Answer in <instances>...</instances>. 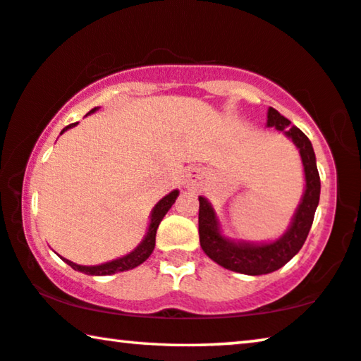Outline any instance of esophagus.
<instances>
[{
	"instance_id": "1",
	"label": "esophagus",
	"mask_w": 361,
	"mask_h": 361,
	"mask_svg": "<svg viewBox=\"0 0 361 361\" xmlns=\"http://www.w3.org/2000/svg\"><path fill=\"white\" fill-rule=\"evenodd\" d=\"M199 183H201V171L196 169L188 170L185 175V180H183V185L190 188V190H195V188L199 186Z\"/></svg>"
}]
</instances>
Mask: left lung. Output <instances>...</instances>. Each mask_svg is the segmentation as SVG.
Returning <instances> with one entry per match:
<instances>
[{
	"instance_id": "1",
	"label": "left lung",
	"mask_w": 361,
	"mask_h": 361,
	"mask_svg": "<svg viewBox=\"0 0 361 361\" xmlns=\"http://www.w3.org/2000/svg\"><path fill=\"white\" fill-rule=\"evenodd\" d=\"M266 126L276 128L277 131H282L288 139H292L300 152L305 171L303 196L285 233L277 240L266 243L228 238L222 233L212 204L204 196H199V241L202 251L219 266L246 276H262L277 271L297 255L313 225L321 195L316 155L305 133L293 126L290 120L272 106L267 110Z\"/></svg>"
}]
</instances>
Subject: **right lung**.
<instances>
[{"label":"right lung","instance_id":"1","mask_svg":"<svg viewBox=\"0 0 361 361\" xmlns=\"http://www.w3.org/2000/svg\"><path fill=\"white\" fill-rule=\"evenodd\" d=\"M97 110H99V106H95V109L90 110L87 115H90V113H94ZM76 125L78 123H73V125L66 126L61 131V134L64 131H68L69 128H74ZM178 195H180V191L173 190L171 192H169V195L160 199L157 204H155L152 212H150V215H149L150 220H149L146 236H144L141 243H139L131 252H128V255L116 257V259L109 261V262H104V264H99V266H80V264H76V262L66 259V257H61V256L60 257L64 262H66L68 266H71L74 271L84 272V274H87V276H111V274L125 272V271H129V269L137 267L139 264H142V262L146 261L150 255H152V251L155 248V233H157L159 225H160V222H162V219L165 217V214L169 212L170 207L175 204Z\"/></svg>","mask_w":361,"mask_h":361}]
</instances>
